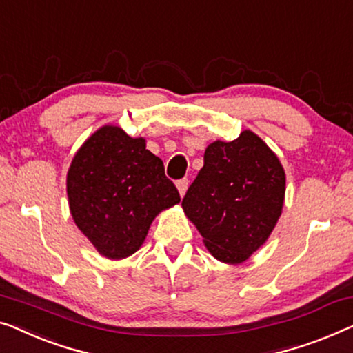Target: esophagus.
Returning a JSON list of instances; mask_svg holds the SVG:
<instances>
[{"label": "esophagus", "mask_w": 353, "mask_h": 353, "mask_svg": "<svg viewBox=\"0 0 353 353\" xmlns=\"http://www.w3.org/2000/svg\"><path fill=\"white\" fill-rule=\"evenodd\" d=\"M189 186V181L188 178H183V180H178L176 181V188H178V192H180V196L183 197L186 194V189Z\"/></svg>", "instance_id": "34e87169"}]
</instances>
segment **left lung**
I'll list each match as a JSON object with an SVG mask.
<instances>
[{
  "instance_id": "left-lung-1",
  "label": "left lung",
  "mask_w": 353,
  "mask_h": 353,
  "mask_svg": "<svg viewBox=\"0 0 353 353\" xmlns=\"http://www.w3.org/2000/svg\"><path fill=\"white\" fill-rule=\"evenodd\" d=\"M285 201V170L252 130L207 146L183 210L218 261L240 264L265 243Z\"/></svg>"
}]
</instances>
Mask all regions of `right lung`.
Returning <instances> with one entry per match:
<instances>
[{
    "mask_svg": "<svg viewBox=\"0 0 353 353\" xmlns=\"http://www.w3.org/2000/svg\"><path fill=\"white\" fill-rule=\"evenodd\" d=\"M76 226L108 259L134 254L157 214L180 202L159 157L145 139L103 125L76 152L66 175Z\"/></svg>",
    "mask_w": 353,
    "mask_h": 353,
    "instance_id": "1",
    "label": "right lung"
}]
</instances>
